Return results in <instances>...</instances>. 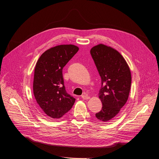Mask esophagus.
Returning a JSON list of instances; mask_svg holds the SVG:
<instances>
[{
  "mask_svg": "<svg viewBox=\"0 0 159 159\" xmlns=\"http://www.w3.org/2000/svg\"><path fill=\"white\" fill-rule=\"evenodd\" d=\"M81 97H82L84 100H88V99H89V98H90V97H89V96H88V95H86V94H84V95H82Z\"/></svg>",
  "mask_w": 159,
  "mask_h": 159,
  "instance_id": "obj_1",
  "label": "esophagus"
}]
</instances>
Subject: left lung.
<instances>
[{
    "mask_svg": "<svg viewBox=\"0 0 159 159\" xmlns=\"http://www.w3.org/2000/svg\"><path fill=\"white\" fill-rule=\"evenodd\" d=\"M90 54L101 77L98 97L102 110L97 119L106 122L114 118L127 102L131 86V73L125 59L111 47L100 43L93 47Z\"/></svg>",
    "mask_w": 159,
    "mask_h": 159,
    "instance_id": "8db88e82",
    "label": "left lung"
}]
</instances>
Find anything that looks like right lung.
Instances as JSON below:
<instances>
[{"mask_svg":"<svg viewBox=\"0 0 159 159\" xmlns=\"http://www.w3.org/2000/svg\"><path fill=\"white\" fill-rule=\"evenodd\" d=\"M76 45H59L52 47L37 61L33 83L37 103L52 119H59L72 107L75 98L66 90L62 69L79 50Z\"/></svg>","mask_w":159,"mask_h":159,"instance_id":"1","label":"right lung"}]
</instances>
